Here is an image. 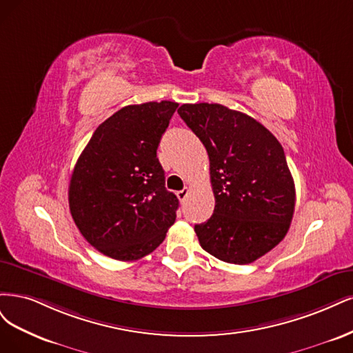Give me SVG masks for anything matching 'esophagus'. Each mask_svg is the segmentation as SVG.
<instances>
[{
  "label": "esophagus",
  "mask_w": 353,
  "mask_h": 353,
  "mask_svg": "<svg viewBox=\"0 0 353 353\" xmlns=\"http://www.w3.org/2000/svg\"><path fill=\"white\" fill-rule=\"evenodd\" d=\"M189 192H190V189L189 188H183L181 190H179L176 195H177V198L180 199V202H183L186 198H188V195H189Z\"/></svg>",
  "instance_id": "34e87169"
}]
</instances>
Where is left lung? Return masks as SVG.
<instances>
[{"instance_id":"obj_1","label":"left lung","mask_w":353,"mask_h":353,"mask_svg":"<svg viewBox=\"0 0 353 353\" xmlns=\"http://www.w3.org/2000/svg\"><path fill=\"white\" fill-rule=\"evenodd\" d=\"M210 157L214 214L196 224L202 249L229 264H251L286 236L296 193L283 146L255 119L221 104L179 110Z\"/></svg>"}]
</instances>
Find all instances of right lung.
I'll use <instances>...</instances> for the list:
<instances>
[{"mask_svg":"<svg viewBox=\"0 0 353 353\" xmlns=\"http://www.w3.org/2000/svg\"><path fill=\"white\" fill-rule=\"evenodd\" d=\"M177 102L128 105L101 123L79 157L69 185L72 217L101 254L133 261L163 243L179 199L165 189L157 158Z\"/></svg>","mask_w":353,"mask_h":353,"instance_id":"right-lung-1","label":"right lung"}]
</instances>
